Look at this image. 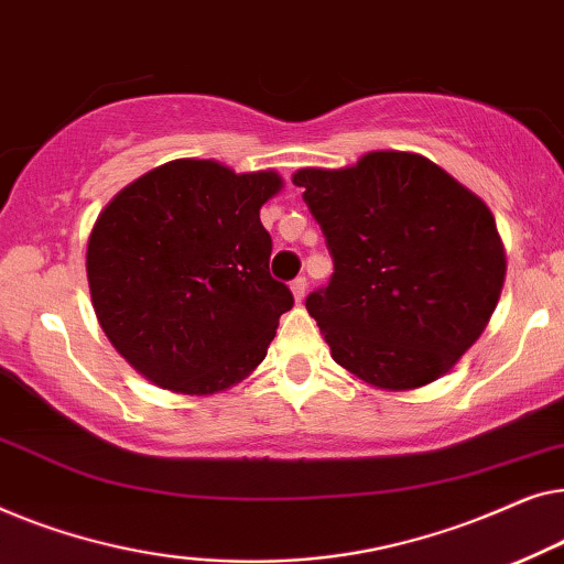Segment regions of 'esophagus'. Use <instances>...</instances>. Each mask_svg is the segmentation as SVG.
I'll return each instance as SVG.
<instances>
[{
	"mask_svg": "<svg viewBox=\"0 0 564 564\" xmlns=\"http://www.w3.org/2000/svg\"><path fill=\"white\" fill-rule=\"evenodd\" d=\"M306 289H308L306 275H299V279L291 281V291H293V299H296V301H301V299L306 296Z\"/></svg>",
	"mask_w": 564,
	"mask_h": 564,
	"instance_id": "esophagus-1",
	"label": "esophagus"
}]
</instances>
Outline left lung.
I'll list each match as a JSON object with an SVG mask.
<instances>
[{
	"label": "left lung",
	"mask_w": 564,
	"mask_h": 564,
	"mask_svg": "<svg viewBox=\"0 0 564 564\" xmlns=\"http://www.w3.org/2000/svg\"><path fill=\"white\" fill-rule=\"evenodd\" d=\"M293 184L335 263L306 296L335 362L388 391L442 378L501 296L506 256L488 206L430 158L399 150L301 169Z\"/></svg>",
	"instance_id": "obj_1"
}]
</instances>
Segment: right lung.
Wrapping results in <instances>:
<instances>
[{"instance_id": "1", "label": "right lung", "mask_w": 564, "mask_h": 564, "mask_svg": "<svg viewBox=\"0 0 564 564\" xmlns=\"http://www.w3.org/2000/svg\"><path fill=\"white\" fill-rule=\"evenodd\" d=\"M273 171L171 161L122 188L86 250L94 312L117 352L176 393L225 391L263 362L293 293L275 281L260 206Z\"/></svg>"}]
</instances>
